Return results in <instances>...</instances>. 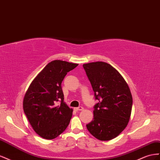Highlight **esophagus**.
I'll return each instance as SVG.
<instances>
[{
	"mask_svg": "<svg viewBox=\"0 0 160 160\" xmlns=\"http://www.w3.org/2000/svg\"><path fill=\"white\" fill-rule=\"evenodd\" d=\"M74 110L78 111H82L84 110V108L82 107H77V108H75Z\"/></svg>",
	"mask_w": 160,
	"mask_h": 160,
	"instance_id": "esophagus-1",
	"label": "esophagus"
}]
</instances>
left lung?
Returning <instances> with one entry per match:
<instances>
[{
	"label": "left lung",
	"mask_w": 160,
	"mask_h": 160,
	"mask_svg": "<svg viewBox=\"0 0 160 160\" xmlns=\"http://www.w3.org/2000/svg\"><path fill=\"white\" fill-rule=\"evenodd\" d=\"M83 67L98 100L93 120L86 127L98 140H111L128 125L133 104L131 90L120 73L108 63L91 62Z\"/></svg>",
	"instance_id": "left-lung-1"
}]
</instances>
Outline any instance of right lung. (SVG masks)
<instances>
[{
  "mask_svg": "<svg viewBox=\"0 0 160 160\" xmlns=\"http://www.w3.org/2000/svg\"><path fill=\"white\" fill-rule=\"evenodd\" d=\"M78 63L53 60L45 66L29 85L22 107L32 128L45 139L62 134L69 125L73 109L63 101L62 82Z\"/></svg>",
  "mask_w": 160,
  "mask_h": 160,
  "instance_id": "obj_1",
  "label": "right lung"
}]
</instances>
